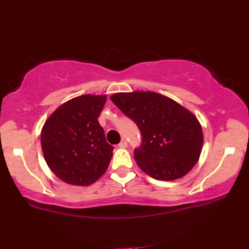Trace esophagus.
Segmentation results:
<instances>
[{
	"instance_id": "1",
	"label": "esophagus",
	"mask_w": 249,
	"mask_h": 249,
	"mask_svg": "<svg viewBox=\"0 0 249 249\" xmlns=\"http://www.w3.org/2000/svg\"><path fill=\"white\" fill-rule=\"evenodd\" d=\"M118 146L120 148H126L128 147V143H126V141L124 139V140H121V142L118 144Z\"/></svg>"
}]
</instances>
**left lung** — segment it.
<instances>
[{"instance_id": "left-lung-1", "label": "left lung", "mask_w": 249, "mask_h": 249, "mask_svg": "<svg viewBox=\"0 0 249 249\" xmlns=\"http://www.w3.org/2000/svg\"><path fill=\"white\" fill-rule=\"evenodd\" d=\"M111 102L139 126L138 166L153 179L172 181L197 162L204 137L199 121L171 98L155 92L116 93Z\"/></svg>"}]
</instances>
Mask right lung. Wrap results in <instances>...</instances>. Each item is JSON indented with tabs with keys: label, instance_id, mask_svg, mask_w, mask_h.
<instances>
[{
	"label": "right lung",
	"instance_id": "obj_1",
	"mask_svg": "<svg viewBox=\"0 0 249 249\" xmlns=\"http://www.w3.org/2000/svg\"><path fill=\"white\" fill-rule=\"evenodd\" d=\"M106 95H81L60 105L41 131V147L50 169L72 185L94 183L108 168L114 147L97 118Z\"/></svg>",
	"mask_w": 249,
	"mask_h": 249
}]
</instances>
